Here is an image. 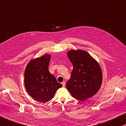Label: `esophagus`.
Instances as JSON below:
<instances>
[{"mask_svg": "<svg viewBox=\"0 0 126 126\" xmlns=\"http://www.w3.org/2000/svg\"><path fill=\"white\" fill-rule=\"evenodd\" d=\"M62 84L63 87H64L65 85V81H63L62 83Z\"/></svg>", "mask_w": 126, "mask_h": 126, "instance_id": "1", "label": "esophagus"}]
</instances>
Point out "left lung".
Here are the masks:
<instances>
[{
	"instance_id": "left-lung-1",
	"label": "left lung",
	"mask_w": 126,
	"mask_h": 126,
	"mask_svg": "<svg viewBox=\"0 0 126 126\" xmlns=\"http://www.w3.org/2000/svg\"><path fill=\"white\" fill-rule=\"evenodd\" d=\"M67 56L73 65L66 87L73 97L81 101L97 93L101 86L102 74L99 63L85 51L72 49Z\"/></svg>"
}]
</instances>
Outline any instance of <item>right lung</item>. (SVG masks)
I'll return each mask as SVG.
<instances>
[{
    "mask_svg": "<svg viewBox=\"0 0 126 126\" xmlns=\"http://www.w3.org/2000/svg\"><path fill=\"white\" fill-rule=\"evenodd\" d=\"M51 55L47 54L31 59L24 73L26 91L34 100L47 102L53 99L56 91L62 87L49 73L48 65Z\"/></svg>",
    "mask_w": 126,
    "mask_h": 126,
    "instance_id": "right-lung-1",
    "label": "right lung"
}]
</instances>
